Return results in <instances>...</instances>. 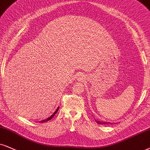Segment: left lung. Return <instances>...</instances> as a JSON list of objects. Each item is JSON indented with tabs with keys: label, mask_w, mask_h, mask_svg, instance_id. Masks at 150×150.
Listing matches in <instances>:
<instances>
[{
	"label": "left lung",
	"mask_w": 150,
	"mask_h": 150,
	"mask_svg": "<svg viewBox=\"0 0 150 150\" xmlns=\"http://www.w3.org/2000/svg\"><path fill=\"white\" fill-rule=\"evenodd\" d=\"M96 120V122L98 123V124H100V125H105V124H108V123H109L107 122H102V121H98L97 120Z\"/></svg>",
	"instance_id": "left-lung-1"
}]
</instances>
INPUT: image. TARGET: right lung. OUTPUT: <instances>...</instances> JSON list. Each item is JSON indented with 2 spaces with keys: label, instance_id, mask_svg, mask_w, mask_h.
<instances>
[{
  "label": "right lung",
  "instance_id": "right-lung-1",
  "mask_svg": "<svg viewBox=\"0 0 150 150\" xmlns=\"http://www.w3.org/2000/svg\"><path fill=\"white\" fill-rule=\"evenodd\" d=\"M59 107H58V108H57V109H56V111H54V113H52V115H51L50 117H48V118H47V119H45V120H41V122H47V121H48V120H51V119H52V117H54V115L56 114V113H57V111H58V110H59Z\"/></svg>",
  "mask_w": 150,
  "mask_h": 150
}]
</instances>
